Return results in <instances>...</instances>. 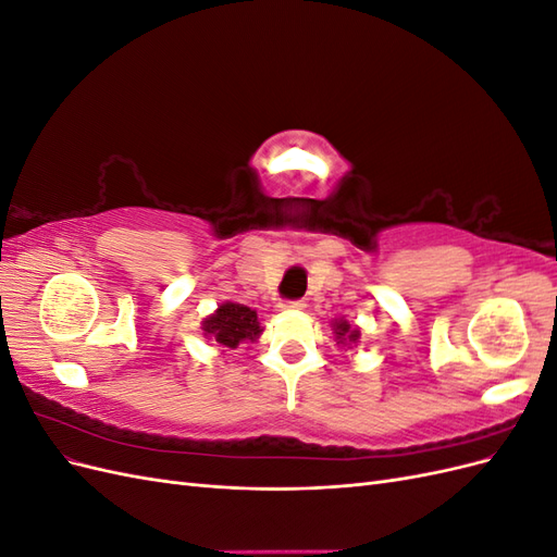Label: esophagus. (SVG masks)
Instances as JSON below:
<instances>
[{
    "label": "esophagus",
    "mask_w": 557,
    "mask_h": 557,
    "mask_svg": "<svg viewBox=\"0 0 557 557\" xmlns=\"http://www.w3.org/2000/svg\"><path fill=\"white\" fill-rule=\"evenodd\" d=\"M278 309H305V301H301V299H283Z\"/></svg>",
    "instance_id": "esophagus-1"
}]
</instances>
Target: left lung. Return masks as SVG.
<instances>
[{"label":"left lung","mask_w":557,"mask_h":557,"mask_svg":"<svg viewBox=\"0 0 557 557\" xmlns=\"http://www.w3.org/2000/svg\"><path fill=\"white\" fill-rule=\"evenodd\" d=\"M334 330H336V336H339V339H344V342L356 344L360 339V330H356V327L350 330V325L346 323V320H339V323H334Z\"/></svg>","instance_id":"obj_1"}]
</instances>
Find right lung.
<instances>
[{
    "label": "right lung",
    "instance_id": "right-lung-1",
    "mask_svg": "<svg viewBox=\"0 0 557 557\" xmlns=\"http://www.w3.org/2000/svg\"><path fill=\"white\" fill-rule=\"evenodd\" d=\"M260 332L258 313L234 301H227L205 320V334L227 348H237L242 342H256Z\"/></svg>",
    "mask_w": 557,
    "mask_h": 557
}]
</instances>
